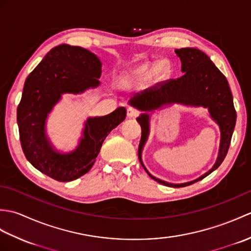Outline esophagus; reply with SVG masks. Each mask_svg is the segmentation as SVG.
Wrapping results in <instances>:
<instances>
[{
    "mask_svg": "<svg viewBox=\"0 0 251 251\" xmlns=\"http://www.w3.org/2000/svg\"><path fill=\"white\" fill-rule=\"evenodd\" d=\"M139 115V111H138L136 108H132V106H129L127 109V116L128 117H137Z\"/></svg>",
    "mask_w": 251,
    "mask_h": 251,
    "instance_id": "obj_1",
    "label": "esophagus"
}]
</instances>
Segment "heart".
Returning <instances> with one entry per match:
<instances>
[{"label": "heart", "mask_w": 251, "mask_h": 251, "mask_svg": "<svg viewBox=\"0 0 251 251\" xmlns=\"http://www.w3.org/2000/svg\"><path fill=\"white\" fill-rule=\"evenodd\" d=\"M170 73V66L167 61H159L156 65H151V63H146L132 72L131 78L134 81L140 83L145 82L147 79L153 75L156 79H162L166 77Z\"/></svg>", "instance_id": "obj_1"}]
</instances>
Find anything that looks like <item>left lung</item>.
I'll list each match as a JSON object with an SVG mask.
<instances>
[{
    "label": "left lung",
    "mask_w": 251,
    "mask_h": 251,
    "mask_svg": "<svg viewBox=\"0 0 251 251\" xmlns=\"http://www.w3.org/2000/svg\"><path fill=\"white\" fill-rule=\"evenodd\" d=\"M175 52L182 63L181 70L184 72L183 75L176 79L169 78L166 81L158 82L152 87L146 89L145 92L136 94L129 102L136 108L146 111L157 109L162 104L172 102L202 105L208 108L212 119L219 124L221 129L219 156L215 166L199 179L188 183L172 184L154 178L147 172L158 183L173 188H182L204 179L225 161L235 127L236 111L234 108L233 96L226 77L205 52L196 49H181L176 50ZM137 120L141 126V139L138 149V155L141 162V150L149 132V116L142 114Z\"/></svg>",
    "instance_id": "obj_1"
}]
</instances>
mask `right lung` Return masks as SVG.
Here are the masks:
<instances>
[{
    "label": "right lung",
    "instance_id": "right-lung-1",
    "mask_svg": "<svg viewBox=\"0 0 251 251\" xmlns=\"http://www.w3.org/2000/svg\"><path fill=\"white\" fill-rule=\"evenodd\" d=\"M101 67L92 51L62 44L54 47L25 79L17 108L21 148L32 166L51 179L68 182L87 174L106 136L125 120L124 106L105 116L88 119L81 143L70 154L57 153L46 139V116L61 94L97 87Z\"/></svg>",
    "mask_w": 251,
    "mask_h": 251
}]
</instances>
